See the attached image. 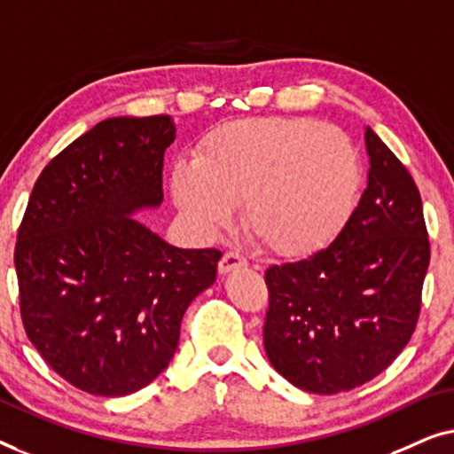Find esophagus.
Segmentation results:
<instances>
[{"label": "esophagus", "instance_id": "1", "mask_svg": "<svg viewBox=\"0 0 454 454\" xmlns=\"http://www.w3.org/2000/svg\"><path fill=\"white\" fill-rule=\"evenodd\" d=\"M242 267H247V259L242 257L240 253L232 251V253H226L224 257H222L218 270H220L222 276H226V273L234 271V270H242Z\"/></svg>", "mask_w": 454, "mask_h": 454}]
</instances>
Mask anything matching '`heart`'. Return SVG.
I'll use <instances>...</instances> for the list:
<instances>
[{"label":"heart","instance_id":"b5f03b06","mask_svg":"<svg viewBox=\"0 0 454 454\" xmlns=\"http://www.w3.org/2000/svg\"><path fill=\"white\" fill-rule=\"evenodd\" d=\"M360 164L346 133L300 117L234 121L209 133L170 175L176 207L212 234L242 206L267 251L300 257L323 247L352 209Z\"/></svg>","mask_w":454,"mask_h":454}]
</instances>
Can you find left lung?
Listing matches in <instances>:
<instances>
[{
  "label": "left lung",
  "instance_id": "obj_1",
  "mask_svg": "<svg viewBox=\"0 0 454 454\" xmlns=\"http://www.w3.org/2000/svg\"><path fill=\"white\" fill-rule=\"evenodd\" d=\"M368 183L335 240L265 271L263 346L302 391L333 395L380 374L411 340L430 242L419 191L366 127Z\"/></svg>",
  "mask_w": 454,
  "mask_h": 454
}]
</instances>
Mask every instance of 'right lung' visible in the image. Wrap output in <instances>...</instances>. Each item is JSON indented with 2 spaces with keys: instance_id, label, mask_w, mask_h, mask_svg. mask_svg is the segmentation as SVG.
<instances>
[{
  "instance_id": "right-lung-1",
  "label": "right lung",
  "mask_w": 454,
  "mask_h": 454,
  "mask_svg": "<svg viewBox=\"0 0 454 454\" xmlns=\"http://www.w3.org/2000/svg\"><path fill=\"white\" fill-rule=\"evenodd\" d=\"M168 114L113 117L36 178L14 251L28 340L69 385L123 397L176 352L184 310L215 282L222 253L178 248L142 224L162 206Z\"/></svg>"
}]
</instances>
